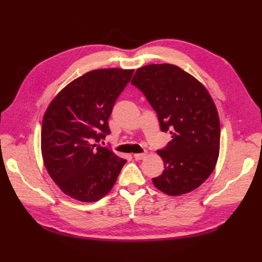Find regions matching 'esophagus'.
<instances>
[{"instance_id":"1","label":"esophagus","mask_w":262,"mask_h":262,"mask_svg":"<svg viewBox=\"0 0 262 262\" xmlns=\"http://www.w3.org/2000/svg\"><path fill=\"white\" fill-rule=\"evenodd\" d=\"M146 155H147L146 153H139V154H134L133 157L136 161H141V160H143V158H145Z\"/></svg>"}]
</instances>
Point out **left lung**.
<instances>
[{
  "label": "left lung",
  "mask_w": 262,
  "mask_h": 262,
  "mask_svg": "<svg viewBox=\"0 0 262 262\" xmlns=\"http://www.w3.org/2000/svg\"><path fill=\"white\" fill-rule=\"evenodd\" d=\"M131 83L145 95L161 129L172 140L157 150L164 171L154 186L167 195H181L207 180L220 153L221 126L215 104L205 86L177 66L162 63L137 70Z\"/></svg>",
  "instance_id": "obj_1"
}]
</instances>
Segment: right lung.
I'll return each instance as SVG.
<instances>
[{"mask_svg":"<svg viewBox=\"0 0 262 262\" xmlns=\"http://www.w3.org/2000/svg\"><path fill=\"white\" fill-rule=\"evenodd\" d=\"M133 71L109 68L87 72L62 89L46 110L42 161L55 185L72 199L100 200L126 163L98 142L110 133L108 119Z\"/></svg>","mask_w":262,"mask_h":262,"instance_id":"add662e5","label":"right lung"}]
</instances>
